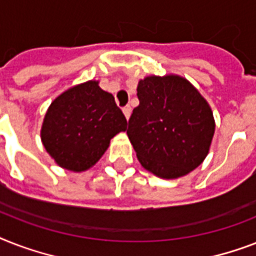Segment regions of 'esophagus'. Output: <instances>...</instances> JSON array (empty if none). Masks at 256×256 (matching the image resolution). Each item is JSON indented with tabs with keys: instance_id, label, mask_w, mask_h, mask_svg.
Returning a JSON list of instances; mask_svg holds the SVG:
<instances>
[{
	"instance_id": "34e87169",
	"label": "esophagus",
	"mask_w": 256,
	"mask_h": 256,
	"mask_svg": "<svg viewBox=\"0 0 256 256\" xmlns=\"http://www.w3.org/2000/svg\"><path fill=\"white\" fill-rule=\"evenodd\" d=\"M122 112H124V116H126V118L128 120V118H130V116H132V106H130V104H126V106L122 108Z\"/></svg>"
}]
</instances>
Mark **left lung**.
Masks as SVG:
<instances>
[{"label": "left lung", "instance_id": "8db88e82", "mask_svg": "<svg viewBox=\"0 0 256 256\" xmlns=\"http://www.w3.org/2000/svg\"><path fill=\"white\" fill-rule=\"evenodd\" d=\"M140 104L128 120V136L136 158L164 179L188 174L210 150L215 122L207 100L179 76L140 80Z\"/></svg>", "mask_w": 256, "mask_h": 256}]
</instances>
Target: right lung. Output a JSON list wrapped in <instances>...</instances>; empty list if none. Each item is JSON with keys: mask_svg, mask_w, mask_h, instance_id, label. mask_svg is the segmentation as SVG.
Masks as SVG:
<instances>
[{"mask_svg": "<svg viewBox=\"0 0 256 256\" xmlns=\"http://www.w3.org/2000/svg\"><path fill=\"white\" fill-rule=\"evenodd\" d=\"M126 128L128 120L114 96L96 81H88L52 102L44 118L41 140L58 166L80 172L94 166L110 140Z\"/></svg>", "mask_w": 256, "mask_h": 256, "instance_id": "1", "label": "right lung"}]
</instances>
